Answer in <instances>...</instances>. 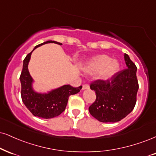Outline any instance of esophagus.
I'll use <instances>...</instances> for the list:
<instances>
[{"label":"esophagus","instance_id":"obj_1","mask_svg":"<svg viewBox=\"0 0 156 156\" xmlns=\"http://www.w3.org/2000/svg\"><path fill=\"white\" fill-rule=\"evenodd\" d=\"M90 88V86L88 85L87 84H84L83 86H82V90H86V89H89Z\"/></svg>","mask_w":156,"mask_h":156}]
</instances>
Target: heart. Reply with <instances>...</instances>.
Returning a JSON list of instances; mask_svg holds the SVG:
<instances>
[{
  "label": "heart",
  "mask_w": 156,
  "mask_h": 156,
  "mask_svg": "<svg viewBox=\"0 0 156 156\" xmlns=\"http://www.w3.org/2000/svg\"><path fill=\"white\" fill-rule=\"evenodd\" d=\"M120 69V64L116 60H112L106 55H100L94 57L88 63L90 72H99V77L107 80L114 76Z\"/></svg>",
  "instance_id": "obj_1"
}]
</instances>
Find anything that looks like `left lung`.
I'll return each instance as SVG.
<instances>
[{
	"label": "left lung",
	"instance_id": "1",
	"mask_svg": "<svg viewBox=\"0 0 156 156\" xmlns=\"http://www.w3.org/2000/svg\"><path fill=\"white\" fill-rule=\"evenodd\" d=\"M126 69L107 80H97L90 84L96 99L89 107L90 114L99 122H116L125 118L135 106L139 84L137 66L124 54Z\"/></svg>",
	"mask_w": 156,
	"mask_h": 156
}]
</instances>
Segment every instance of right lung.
Wrapping results in <instances>:
<instances>
[{
    "instance_id": "add662e5",
    "label": "right lung",
    "mask_w": 156,
    "mask_h": 156,
    "mask_svg": "<svg viewBox=\"0 0 156 156\" xmlns=\"http://www.w3.org/2000/svg\"><path fill=\"white\" fill-rule=\"evenodd\" d=\"M51 43L62 45L58 42L48 40L35 46L34 50L44 44ZM32 51L27 55L24 59L22 74L19 78L22 85V89H21L22 100L25 106L27 108L28 110L34 116L43 119L54 118L55 116H59L65 111L69 96L78 93L82 87L80 86V87H74L71 86L70 84H66L58 89L52 90L47 94L35 93L32 87L33 80L28 71V63Z\"/></svg>"
}]
</instances>
